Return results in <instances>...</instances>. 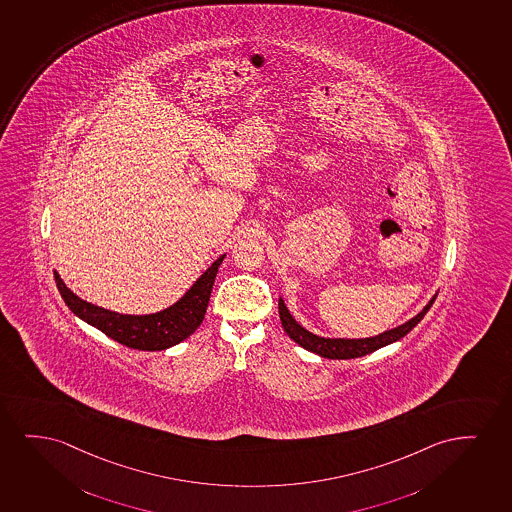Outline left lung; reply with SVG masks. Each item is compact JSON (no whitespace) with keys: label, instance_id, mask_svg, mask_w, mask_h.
<instances>
[{"label":"left lung","instance_id":"left-lung-1","mask_svg":"<svg viewBox=\"0 0 512 512\" xmlns=\"http://www.w3.org/2000/svg\"><path fill=\"white\" fill-rule=\"evenodd\" d=\"M436 300V295L429 300V304L422 309V311L408 319L403 325L396 326L392 330L379 333L375 337H368V339H325V337H318L314 333L307 332L304 326H300L292 314L285 306L283 299H279V319L283 330L288 333L290 339L295 340L300 347H304L307 351L319 354L321 358L328 359H352L361 358L370 352L377 351L380 347L389 346L396 340L403 339L406 333L412 332L415 326L419 325L420 319L424 318L425 312L431 309L432 304Z\"/></svg>","mask_w":512,"mask_h":512}]
</instances>
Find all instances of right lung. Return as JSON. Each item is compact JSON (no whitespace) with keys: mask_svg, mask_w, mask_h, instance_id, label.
<instances>
[{"mask_svg":"<svg viewBox=\"0 0 512 512\" xmlns=\"http://www.w3.org/2000/svg\"><path fill=\"white\" fill-rule=\"evenodd\" d=\"M224 257L226 255H220L219 259L215 260L212 266L194 281V285L187 290L186 295L177 300L173 306L154 314H144V316L120 314V312L107 311L104 307L93 306L87 300L74 295L67 288L66 283L60 279L57 271H54V276L67 307L78 318L87 321L88 325L99 328L100 332L106 333L107 337L130 349L163 351L186 340L203 323L213 281Z\"/></svg>","mask_w":512,"mask_h":512,"instance_id":"right-lung-1","label":"right lung"}]
</instances>
